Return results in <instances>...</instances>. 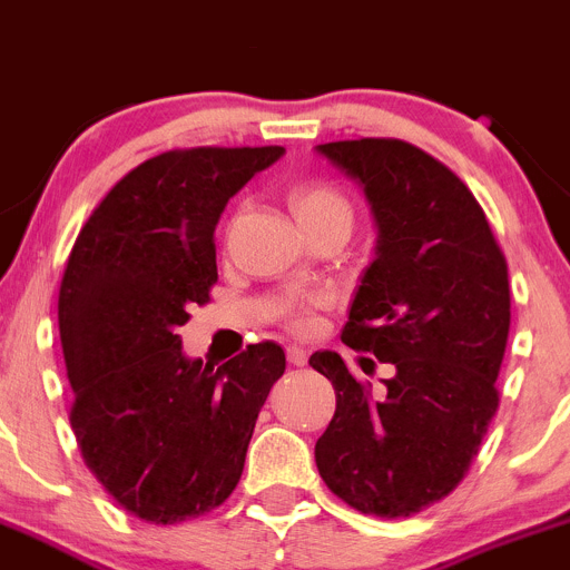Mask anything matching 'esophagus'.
I'll use <instances>...</instances> for the list:
<instances>
[{
  "label": "esophagus",
  "mask_w": 570,
  "mask_h": 570,
  "mask_svg": "<svg viewBox=\"0 0 570 570\" xmlns=\"http://www.w3.org/2000/svg\"><path fill=\"white\" fill-rule=\"evenodd\" d=\"M286 357H289L292 365H306L309 354H306V348H301V345H289V348H286Z\"/></svg>",
  "instance_id": "esophagus-1"
}]
</instances>
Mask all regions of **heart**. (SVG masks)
I'll return each instance as SVG.
<instances>
[{
  "label": "heart",
  "instance_id": "heart-1",
  "mask_svg": "<svg viewBox=\"0 0 570 570\" xmlns=\"http://www.w3.org/2000/svg\"><path fill=\"white\" fill-rule=\"evenodd\" d=\"M292 207L301 222V227H309L315 222L326 219H345L351 222V205L340 190L328 188V185H303L292 196ZM303 323V317H301Z\"/></svg>",
  "mask_w": 570,
  "mask_h": 570
}]
</instances>
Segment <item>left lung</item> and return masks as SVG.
Here are the masks:
<instances>
[{
    "label": "left lung",
    "instance_id": "left-lung-1",
    "mask_svg": "<svg viewBox=\"0 0 570 570\" xmlns=\"http://www.w3.org/2000/svg\"><path fill=\"white\" fill-rule=\"evenodd\" d=\"M315 151L363 190L376 227L343 340L393 365L371 396L340 354H312L337 393L317 470L357 512L411 518L459 487L498 411L507 258L470 188L422 148L365 137Z\"/></svg>",
    "mask_w": 570,
    "mask_h": 570
}]
</instances>
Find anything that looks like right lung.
<instances>
[{"label":"right lung","instance_id":"right-lung-1","mask_svg":"<svg viewBox=\"0 0 570 570\" xmlns=\"http://www.w3.org/2000/svg\"><path fill=\"white\" fill-rule=\"evenodd\" d=\"M281 146L165 151L92 210L63 269L58 332L69 422L106 492L148 523H183L230 498L255 419L286 354L255 343L230 363L188 357L179 326L210 301L213 233Z\"/></svg>","mask_w":570,"mask_h":570}]
</instances>
